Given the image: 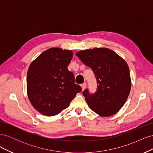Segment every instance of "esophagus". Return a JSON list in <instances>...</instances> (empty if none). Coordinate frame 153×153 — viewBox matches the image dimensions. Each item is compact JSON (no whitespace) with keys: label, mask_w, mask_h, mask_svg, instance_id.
<instances>
[{"label":"esophagus","mask_w":153,"mask_h":153,"mask_svg":"<svg viewBox=\"0 0 153 153\" xmlns=\"http://www.w3.org/2000/svg\"><path fill=\"white\" fill-rule=\"evenodd\" d=\"M86 87H87V84H86V82H84V84H81V87H82V91L85 90V88H86Z\"/></svg>","instance_id":"esophagus-1"}]
</instances>
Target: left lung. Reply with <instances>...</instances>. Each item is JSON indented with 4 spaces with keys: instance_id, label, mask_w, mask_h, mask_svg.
Masks as SVG:
<instances>
[{
    "instance_id": "obj_1",
    "label": "left lung",
    "mask_w": 153,
    "mask_h": 153,
    "mask_svg": "<svg viewBox=\"0 0 153 153\" xmlns=\"http://www.w3.org/2000/svg\"><path fill=\"white\" fill-rule=\"evenodd\" d=\"M76 56L94 71L98 89L90 94L83 91L90 108L101 117L116 114L126 102L131 81L128 64L113 50L94 48L76 52Z\"/></svg>"
}]
</instances>
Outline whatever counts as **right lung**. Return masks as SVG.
<instances>
[{"mask_svg": "<svg viewBox=\"0 0 153 153\" xmlns=\"http://www.w3.org/2000/svg\"><path fill=\"white\" fill-rule=\"evenodd\" d=\"M73 51L51 48L31 62L27 71V92L33 107L41 114L53 116L66 108L78 92L74 74L68 69Z\"/></svg>", "mask_w": 153, "mask_h": 153, "instance_id": "obj_1", "label": "right lung"}]
</instances>
